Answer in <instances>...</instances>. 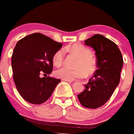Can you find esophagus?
<instances>
[{
  "label": "esophagus",
  "mask_w": 134,
  "mask_h": 134,
  "mask_svg": "<svg viewBox=\"0 0 134 134\" xmlns=\"http://www.w3.org/2000/svg\"><path fill=\"white\" fill-rule=\"evenodd\" d=\"M63 81H66V82H73V80H66V79H62Z\"/></svg>",
  "instance_id": "1"
}]
</instances>
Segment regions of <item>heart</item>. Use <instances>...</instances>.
<instances>
[{"mask_svg": "<svg viewBox=\"0 0 134 134\" xmlns=\"http://www.w3.org/2000/svg\"><path fill=\"white\" fill-rule=\"evenodd\" d=\"M65 49L74 53L79 56L76 64V69H70L67 67H62L55 71V76L62 79L72 80L75 79L85 77L86 75H91L97 68V61L91 55L89 48L80 43H74L66 46ZM64 59V51L62 49L56 51L53 55V63L57 66L62 64Z\"/></svg>", "mask_w": 134, "mask_h": 134, "instance_id": "1", "label": "heart"}]
</instances>
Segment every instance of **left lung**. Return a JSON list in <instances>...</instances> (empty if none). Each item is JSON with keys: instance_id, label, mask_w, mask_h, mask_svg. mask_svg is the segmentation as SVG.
I'll return each mask as SVG.
<instances>
[{"instance_id": "obj_1", "label": "left lung", "mask_w": 134, "mask_h": 134, "mask_svg": "<svg viewBox=\"0 0 134 134\" xmlns=\"http://www.w3.org/2000/svg\"><path fill=\"white\" fill-rule=\"evenodd\" d=\"M85 43L95 51L97 69L77 96L82 106L97 109L107 102L119 85L124 60L118 46L103 35L96 34Z\"/></svg>"}]
</instances>
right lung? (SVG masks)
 <instances>
[{
	"label": "right lung",
	"instance_id": "add662e5",
	"mask_svg": "<svg viewBox=\"0 0 134 134\" xmlns=\"http://www.w3.org/2000/svg\"><path fill=\"white\" fill-rule=\"evenodd\" d=\"M62 47L49 37L35 33L16 43L12 55L13 79L20 95L27 102L40 105L48 100L60 79L50 76L54 53Z\"/></svg>",
	"mask_w": 134,
	"mask_h": 134
}]
</instances>
